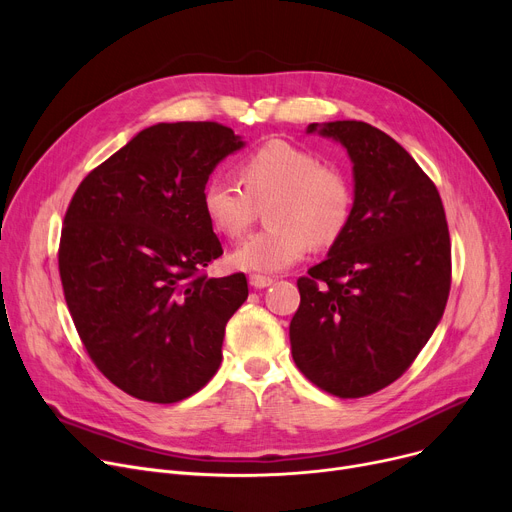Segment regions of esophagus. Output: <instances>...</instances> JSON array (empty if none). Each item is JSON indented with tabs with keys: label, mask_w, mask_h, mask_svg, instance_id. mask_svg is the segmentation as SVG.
<instances>
[{
	"label": "esophagus",
	"mask_w": 512,
	"mask_h": 512,
	"mask_svg": "<svg viewBox=\"0 0 512 512\" xmlns=\"http://www.w3.org/2000/svg\"><path fill=\"white\" fill-rule=\"evenodd\" d=\"M249 282L255 288H265V286H272L274 284V278L272 276H263V274H251Z\"/></svg>",
	"instance_id": "34e87169"
}]
</instances>
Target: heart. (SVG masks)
Listing matches in <instances>:
<instances>
[{"mask_svg": "<svg viewBox=\"0 0 512 512\" xmlns=\"http://www.w3.org/2000/svg\"><path fill=\"white\" fill-rule=\"evenodd\" d=\"M240 184L209 176L201 191L205 218L215 232L236 240L265 209L267 230L253 234L230 255L242 272H280L311 247L330 249L344 238L355 215V186L340 166L321 164L301 145L267 141L238 164Z\"/></svg>", "mask_w": 512, "mask_h": 512, "instance_id": "b5f03b06", "label": "heart"}]
</instances>
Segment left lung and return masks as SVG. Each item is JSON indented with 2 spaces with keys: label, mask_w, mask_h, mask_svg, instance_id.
I'll return each instance as SVG.
<instances>
[{
  "label": "left lung",
  "mask_w": 512,
  "mask_h": 512,
  "mask_svg": "<svg viewBox=\"0 0 512 512\" xmlns=\"http://www.w3.org/2000/svg\"><path fill=\"white\" fill-rule=\"evenodd\" d=\"M319 132L353 159L355 215L328 259L297 280L292 359L324 392L363 398L396 382L442 319L450 234L436 184L386 132L357 120Z\"/></svg>",
  "instance_id": "left-lung-1"
}]
</instances>
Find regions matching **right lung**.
I'll return each instance as SVG.
<instances>
[{
  "label": "right lung",
  "mask_w": 512,
  "mask_h": 512,
  "mask_svg": "<svg viewBox=\"0 0 512 512\" xmlns=\"http://www.w3.org/2000/svg\"><path fill=\"white\" fill-rule=\"evenodd\" d=\"M242 147L218 122L141 130L78 184L58 265L64 299L95 367L122 392L170 405L222 363L245 274L209 278L224 249L201 205L203 184Z\"/></svg>",
  "instance_id": "right-lung-1"
}]
</instances>
